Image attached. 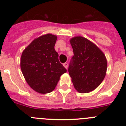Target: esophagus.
Wrapping results in <instances>:
<instances>
[{
	"label": "esophagus",
	"mask_w": 126,
	"mask_h": 126,
	"mask_svg": "<svg viewBox=\"0 0 126 126\" xmlns=\"http://www.w3.org/2000/svg\"><path fill=\"white\" fill-rule=\"evenodd\" d=\"M63 65H64V67H65V69H67V66H68V64H67V62H65V63H64V64H63Z\"/></svg>",
	"instance_id": "1"
}]
</instances>
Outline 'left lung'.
Listing matches in <instances>:
<instances>
[{
	"mask_svg": "<svg viewBox=\"0 0 126 126\" xmlns=\"http://www.w3.org/2000/svg\"><path fill=\"white\" fill-rule=\"evenodd\" d=\"M74 56L68 71L74 88L81 93L93 91L102 83L106 75V57L94 43L83 36L70 40Z\"/></svg>",
	"mask_w": 126,
	"mask_h": 126,
	"instance_id": "8db88e82",
	"label": "left lung"
}]
</instances>
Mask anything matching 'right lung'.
<instances>
[{
  "label": "right lung",
  "mask_w": 126,
  "mask_h": 126,
  "mask_svg": "<svg viewBox=\"0 0 126 126\" xmlns=\"http://www.w3.org/2000/svg\"><path fill=\"white\" fill-rule=\"evenodd\" d=\"M56 35L44 34L26 48L21 57V69L28 85L41 94L50 93L67 70L59 61L54 46Z\"/></svg>",
  "instance_id": "1"
}]
</instances>
